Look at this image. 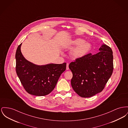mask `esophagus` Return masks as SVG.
<instances>
[{
	"label": "esophagus",
	"mask_w": 128,
	"mask_h": 128,
	"mask_svg": "<svg viewBox=\"0 0 128 128\" xmlns=\"http://www.w3.org/2000/svg\"><path fill=\"white\" fill-rule=\"evenodd\" d=\"M68 63H67V65H66V70H68L69 68H68Z\"/></svg>",
	"instance_id": "obj_1"
}]
</instances>
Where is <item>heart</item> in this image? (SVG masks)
Masks as SVG:
<instances>
[{
  "instance_id": "obj_1",
  "label": "heart",
  "mask_w": 128,
  "mask_h": 128,
  "mask_svg": "<svg viewBox=\"0 0 128 128\" xmlns=\"http://www.w3.org/2000/svg\"><path fill=\"white\" fill-rule=\"evenodd\" d=\"M70 47L72 48L70 54L74 59H79L86 56L90 52L91 44L81 38H77L70 42Z\"/></svg>"
}]
</instances>
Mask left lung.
Returning a JSON list of instances; mask_svg holds the SVG:
<instances>
[{"instance_id": "8db88e82", "label": "left lung", "mask_w": 128, "mask_h": 128, "mask_svg": "<svg viewBox=\"0 0 128 128\" xmlns=\"http://www.w3.org/2000/svg\"><path fill=\"white\" fill-rule=\"evenodd\" d=\"M99 51L95 54H88L76 59L68 66L73 74L72 88L81 97L89 98L102 92L113 73L111 48L103 44Z\"/></svg>"}]
</instances>
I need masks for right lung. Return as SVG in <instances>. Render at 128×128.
Returning a JSON list of instances; mask_svg holds the SVG:
<instances>
[{
    "label": "right lung",
    "mask_w": 128,
    "mask_h": 128,
    "mask_svg": "<svg viewBox=\"0 0 128 128\" xmlns=\"http://www.w3.org/2000/svg\"><path fill=\"white\" fill-rule=\"evenodd\" d=\"M22 44L16 54V71L26 91L31 95L42 96L54 88L61 74L65 70L66 63H50L38 65L26 60L21 51Z\"/></svg>",
    "instance_id": "add662e5"
}]
</instances>
